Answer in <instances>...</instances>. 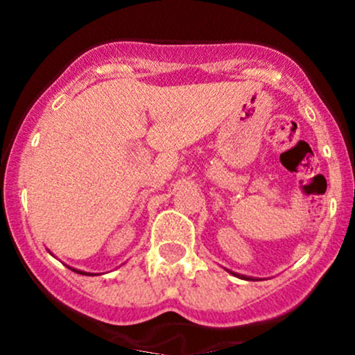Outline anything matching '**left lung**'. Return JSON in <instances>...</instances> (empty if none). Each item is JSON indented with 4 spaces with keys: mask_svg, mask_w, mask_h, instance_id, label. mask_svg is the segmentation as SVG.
I'll list each match as a JSON object with an SVG mask.
<instances>
[{
    "mask_svg": "<svg viewBox=\"0 0 355 355\" xmlns=\"http://www.w3.org/2000/svg\"><path fill=\"white\" fill-rule=\"evenodd\" d=\"M235 275V273H234ZM237 277H241V275H237ZM241 278H245V277H241Z\"/></svg>",
    "mask_w": 355,
    "mask_h": 355,
    "instance_id": "1",
    "label": "left lung"
}]
</instances>
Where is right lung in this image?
I'll list each match as a JSON object with an SVG mask.
<instances>
[{
    "mask_svg": "<svg viewBox=\"0 0 355 355\" xmlns=\"http://www.w3.org/2000/svg\"><path fill=\"white\" fill-rule=\"evenodd\" d=\"M73 271H77V270H73ZM77 273H80V275H89V273H84V271H77Z\"/></svg>",
    "mask_w": 355,
    "mask_h": 355,
    "instance_id": "obj_1",
    "label": "right lung"
}]
</instances>
